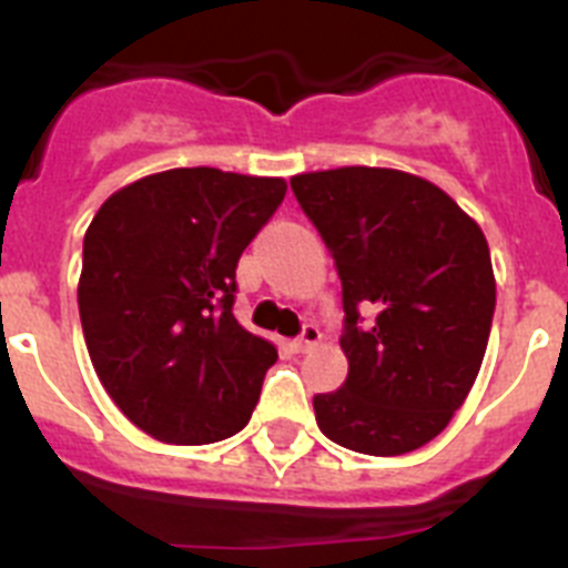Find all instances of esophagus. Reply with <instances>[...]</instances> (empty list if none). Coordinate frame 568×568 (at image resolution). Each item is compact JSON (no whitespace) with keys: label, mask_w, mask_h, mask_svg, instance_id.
<instances>
[{"label":"esophagus","mask_w":568,"mask_h":568,"mask_svg":"<svg viewBox=\"0 0 568 568\" xmlns=\"http://www.w3.org/2000/svg\"><path fill=\"white\" fill-rule=\"evenodd\" d=\"M318 341H321V329L315 327V324H304L301 335L293 341V349L295 353H310Z\"/></svg>","instance_id":"34e87169"}]
</instances>
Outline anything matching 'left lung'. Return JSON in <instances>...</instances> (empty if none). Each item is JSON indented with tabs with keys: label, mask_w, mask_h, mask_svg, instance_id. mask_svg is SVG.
Segmentation results:
<instances>
[{
	"label": "left lung",
	"mask_w": 568,
	"mask_h": 568,
	"mask_svg": "<svg viewBox=\"0 0 568 568\" xmlns=\"http://www.w3.org/2000/svg\"><path fill=\"white\" fill-rule=\"evenodd\" d=\"M290 187L333 253L344 301L349 373L313 398L318 429L353 453H413L444 433L478 378L495 315L489 244L413 173L338 168L293 175Z\"/></svg>",
	"instance_id": "obj_1"
}]
</instances>
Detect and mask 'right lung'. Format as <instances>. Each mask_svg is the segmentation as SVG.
Instances as JSON below:
<instances>
[{"mask_svg": "<svg viewBox=\"0 0 568 568\" xmlns=\"http://www.w3.org/2000/svg\"><path fill=\"white\" fill-rule=\"evenodd\" d=\"M284 193V179L175 168L93 215L79 278L84 344L115 406L153 438L215 444L247 426L278 353L235 321V267Z\"/></svg>", "mask_w": 568, "mask_h": 568, "instance_id": "1", "label": "right lung"}]
</instances>
